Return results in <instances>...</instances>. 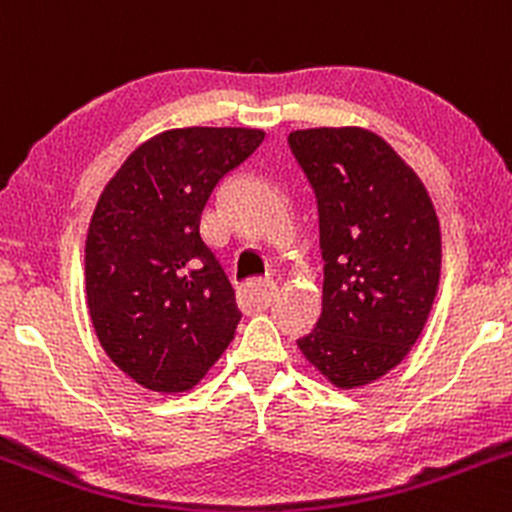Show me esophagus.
Masks as SVG:
<instances>
[{
  "mask_svg": "<svg viewBox=\"0 0 512 512\" xmlns=\"http://www.w3.org/2000/svg\"><path fill=\"white\" fill-rule=\"evenodd\" d=\"M278 283L268 281V278H254L244 286V300L249 305H256V308H266L271 305V300L276 298Z\"/></svg>",
  "mask_w": 512,
  "mask_h": 512,
  "instance_id": "esophagus-1",
  "label": "esophagus"
}]
</instances>
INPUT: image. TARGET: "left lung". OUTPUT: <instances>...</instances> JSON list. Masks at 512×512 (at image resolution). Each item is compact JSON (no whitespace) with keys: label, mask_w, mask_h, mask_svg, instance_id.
Listing matches in <instances>:
<instances>
[{"label":"left lung","mask_w":512,"mask_h":512,"mask_svg":"<svg viewBox=\"0 0 512 512\" xmlns=\"http://www.w3.org/2000/svg\"><path fill=\"white\" fill-rule=\"evenodd\" d=\"M288 145L315 189L325 261L323 310L298 347L335 387H365L424 330L441 276L439 217L416 172L370 130H293Z\"/></svg>","instance_id":"8db88e82"}]
</instances>
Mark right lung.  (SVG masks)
Returning a JSON list of instances; mask_svg holds the SVG:
<instances>
[{
  "mask_svg": "<svg viewBox=\"0 0 512 512\" xmlns=\"http://www.w3.org/2000/svg\"><path fill=\"white\" fill-rule=\"evenodd\" d=\"M256 128H175L142 142L100 192L86 236V303L100 347L152 392H189L234 340L241 310L202 236L219 179Z\"/></svg>",
  "mask_w": 512,
  "mask_h": 512,
  "instance_id": "right-lung-1",
  "label": "right lung"
}]
</instances>
